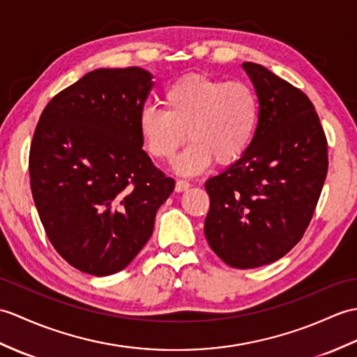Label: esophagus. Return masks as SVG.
<instances>
[{"instance_id":"obj_1","label":"esophagus","mask_w":357,"mask_h":357,"mask_svg":"<svg viewBox=\"0 0 357 357\" xmlns=\"http://www.w3.org/2000/svg\"><path fill=\"white\" fill-rule=\"evenodd\" d=\"M190 187V182L185 181V179H178L176 181V185H175V190L176 192H184V190H187Z\"/></svg>"}]
</instances>
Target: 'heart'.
<instances>
[{"instance_id":"b5f03b06","label":"heart","mask_w":357,"mask_h":357,"mask_svg":"<svg viewBox=\"0 0 357 357\" xmlns=\"http://www.w3.org/2000/svg\"><path fill=\"white\" fill-rule=\"evenodd\" d=\"M164 111L147 106L139 114V134L155 160L170 162L184 144L175 167L185 175L205 170L211 161L229 165L250 149L260 120L255 91L243 82H223L187 74L165 89Z\"/></svg>"}]
</instances>
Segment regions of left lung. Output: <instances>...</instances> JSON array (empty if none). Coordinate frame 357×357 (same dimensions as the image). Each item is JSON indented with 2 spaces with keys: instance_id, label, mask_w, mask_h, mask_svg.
Here are the masks:
<instances>
[{
  "instance_id": "1",
  "label": "left lung",
  "mask_w": 357,
  "mask_h": 357,
  "mask_svg": "<svg viewBox=\"0 0 357 357\" xmlns=\"http://www.w3.org/2000/svg\"><path fill=\"white\" fill-rule=\"evenodd\" d=\"M260 103L255 137L242 158L205 182V237L228 266L252 269L303 238L327 176V138L301 89L264 66L242 63Z\"/></svg>"
}]
</instances>
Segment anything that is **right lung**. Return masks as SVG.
Instances as JSON below:
<instances>
[{"label": "right lung", "instance_id": "1", "mask_svg": "<svg viewBox=\"0 0 357 357\" xmlns=\"http://www.w3.org/2000/svg\"><path fill=\"white\" fill-rule=\"evenodd\" d=\"M152 86L138 66L91 71L50 100L31 139L40 222L62 259L91 275L135 259L175 188L143 151L138 123Z\"/></svg>", "mask_w": 357, "mask_h": 357}]
</instances>
